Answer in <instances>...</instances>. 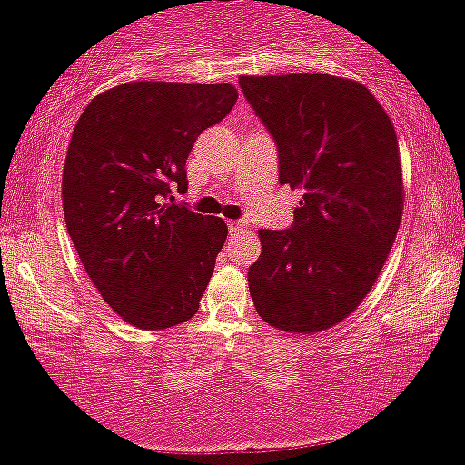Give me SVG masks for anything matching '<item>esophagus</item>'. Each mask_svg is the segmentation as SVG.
I'll list each match as a JSON object with an SVG mask.
<instances>
[{"instance_id": "obj_1", "label": "esophagus", "mask_w": 465, "mask_h": 465, "mask_svg": "<svg viewBox=\"0 0 465 465\" xmlns=\"http://www.w3.org/2000/svg\"><path fill=\"white\" fill-rule=\"evenodd\" d=\"M227 227H229V232L236 233V232H242V229H244V223H242V221H229V223H227Z\"/></svg>"}]
</instances>
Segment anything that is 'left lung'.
<instances>
[{"label": "left lung", "mask_w": 465, "mask_h": 465, "mask_svg": "<svg viewBox=\"0 0 465 465\" xmlns=\"http://www.w3.org/2000/svg\"><path fill=\"white\" fill-rule=\"evenodd\" d=\"M240 87L275 137L280 183L303 192L295 225L258 232L251 300L282 332H323L365 302L396 240L404 207L396 129L359 80L240 76Z\"/></svg>", "instance_id": "8db88e82"}]
</instances>
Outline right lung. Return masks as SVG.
Wrapping results in <instances>:
<instances>
[{"mask_svg": "<svg viewBox=\"0 0 465 465\" xmlns=\"http://www.w3.org/2000/svg\"><path fill=\"white\" fill-rule=\"evenodd\" d=\"M236 100L229 83L135 80L78 117L63 165L65 225L89 280L135 328H173L199 311L227 225L165 199L170 183L188 188L196 137Z\"/></svg>", "mask_w": 465, "mask_h": 465, "instance_id": "obj_1", "label": "right lung"}]
</instances>
